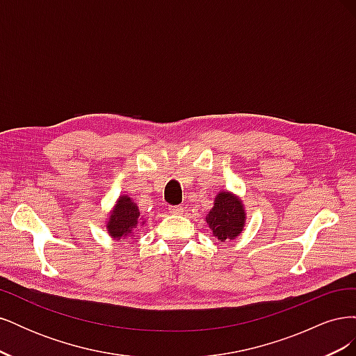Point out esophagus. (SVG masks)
I'll return each mask as SVG.
<instances>
[{
    "instance_id": "esophagus-1",
    "label": "esophagus",
    "mask_w": 356,
    "mask_h": 356,
    "mask_svg": "<svg viewBox=\"0 0 356 356\" xmlns=\"http://www.w3.org/2000/svg\"><path fill=\"white\" fill-rule=\"evenodd\" d=\"M169 212L170 213H182L184 212V208L181 204H175V207H169Z\"/></svg>"
}]
</instances>
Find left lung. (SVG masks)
<instances>
[{"mask_svg": "<svg viewBox=\"0 0 356 356\" xmlns=\"http://www.w3.org/2000/svg\"><path fill=\"white\" fill-rule=\"evenodd\" d=\"M246 220L242 200L230 191H220L213 202V208L207 215L212 234L221 242L233 241L242 233Z\"/></svg>", "mask_w": 356, "mask_h": 356, "instance_id": "obj_1", "label": "left lung"}]
</instances>
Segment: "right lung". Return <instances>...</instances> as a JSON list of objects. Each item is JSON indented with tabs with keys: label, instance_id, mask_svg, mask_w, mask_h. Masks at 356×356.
<instances>
[{
	"label": "right lung",
	"instance_id": "1",
	"mask_svg": "<svg viewBox=\"0 0 356 356\" xmlns=\"http://www.w3.org/2000/svg\"><path fill=\"white\" fill-rule=\"evenodd\" d=\"M139 221H141V212H139L136 203L129 196H120L110 213L106 230L115 241L126 239L134 233Z\"/></svg>",
	"mask_w": 356,
	"mask_h": 356
}]
</instances>
